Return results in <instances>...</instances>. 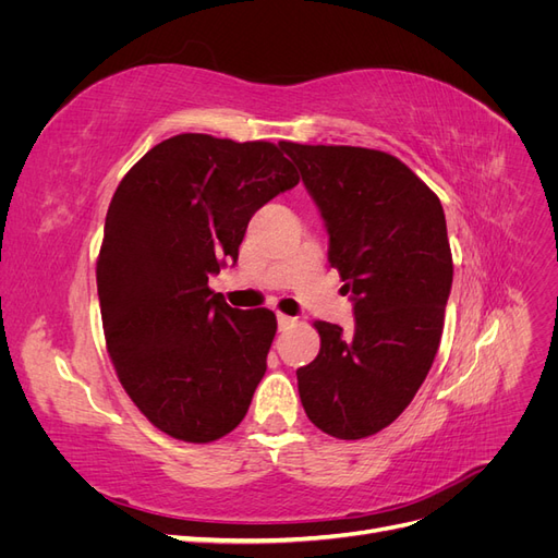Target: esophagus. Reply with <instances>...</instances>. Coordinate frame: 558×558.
I'll list each match as a JSON object with an SVG mask.
<instances>
[{
    "label": "esophagus",
    "mask_w": 558,
    "mask_h": 558,
    "mask_svg": "<svg viewBox=\"0 0 558 558\" xmlns=\"http://www.w3.org/2000/svg\"><path fill=\"white\" fill-rule=\"evenodd\" d=\"M277 324H279V330H286V328H291L295 324V318L286 316V314H277Z\"/></svg>",
    "instance_id": "1"
}]
</instances>
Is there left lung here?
<instances>
[{
	"mask_svg": "<svg viewBox=\"0 0 558 558\" xmlns=\"http://www.w3.org/2000/svg\"><path fill=\"white\" fill-rule=\"evenodd\" d=\"M328 230V260L353 302V330L316 320L318 356L298 369L316 428L361 440L402 414L440 347L451 248L440 199L384 150L281 142Z\"/></svg>",
	"mask_w": 558,
	"mask_h": 558,
	"instance_id": "1",
	"label": "left lung"
}]
</instances>
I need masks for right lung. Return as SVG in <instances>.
Returning <instances> with one entry per match:
<instances>
[{
    "instance_id": "obj_1",
    "label": "right lung",
    "mask_w": 558,
    "mask_h": 558,
    "mask_svg": "<svg viewBox=\"0 0 558 558\" xmlns=\"http://www.w3.org/2000/svg\"><path fill=\"white\" fill-rule=\"evenodd\" d=\"M281 146L177 134L118 183L97 258L107 349L140 412L183 442L240 426L277 332L209 289L251 216L298 185Z\"/></svg>"
}]
</instances>
